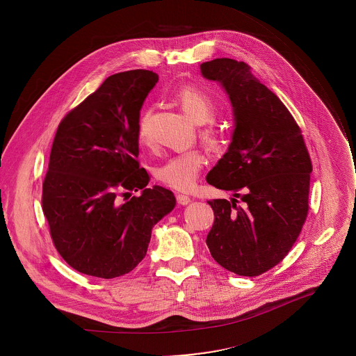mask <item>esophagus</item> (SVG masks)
<instances>
[{
  "label": "esophagus",
  "instance_id": "34e87169",
  "mask_svg": "<svg viewBox=\"0 0 356 356\" xmlns=\"http://www.w3.org/2000/svg\"><path fill=\"white\" fill-rule=\"evenodd\" d=\"M176 200H177V203L180 204V205H186V204L191 203V197L186 196V195H181V193H179L176 196Z\"/></svg>",
  "mask_w": 356,
  "mask_h": 356
}]
</instances>
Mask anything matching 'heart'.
Returning <instances> with one entry per match:
<instances>
[{"label":"heart","mask_w":356,"mask_h":356,"mask_svg":"<svg viewBox=\"0 0 356 356\" xmlns=\"http://www.w3.org/2000/svg\"><path fill=\"white\" fill-rule=\"evenodd\" d=\"M177 102L186 115L197 124L211 121L216 116L218 105L213 97L197 86H186L177 93ZM149 112H145L138 121V138L148 140ZM205 136L213 138V132L207 131ZM205 164L203 153L196 149L170 156L156 170V177L164 186L179 191H188L196 184V180Z\"/></svg>","instance_id":"b5f03b06"}]
</instances>
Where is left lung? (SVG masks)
<instances>
[{"label":"left lung","mask_w":356,"mask_h":356,"mask_svg":"<svg viewBox=\"0 0 356 356\" xmlns=\"http://www.w3.org/2000/svg\"><path fill=\"white\" fill-rule=\"evenodd\" d=\"M200 69L205 79L222 85L235 116L228 151L207 181L241 199L208 202L215 221L205 243L222 268L257 276L287 256L302 231L311 159L286 105L254 77L250 65L215 58Z\"/></svg>","instance_id":"8db88e82"}]
</instances>
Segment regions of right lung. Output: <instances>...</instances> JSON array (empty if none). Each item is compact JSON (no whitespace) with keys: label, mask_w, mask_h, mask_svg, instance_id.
<instances>
[{"label":"right lung","mask_w":356,"mask_h":356,"mask_svg":"<svg viewBox=\"0 0 356 356\" xmlns=\"http://www.w3.org/2000/svg\"><path fill=\"white\" fill-rule=\"evenodd\" d=\"M157 81L144 69L109 76L57 128L42 211L57 252L76 271L102 279L132 271L153 225L176 205L170 189L147 188L137 160L140 109ZM138 188L140 197L120 203Z\"/></svg>","instance_id":"obj_1"}]
</instances>
